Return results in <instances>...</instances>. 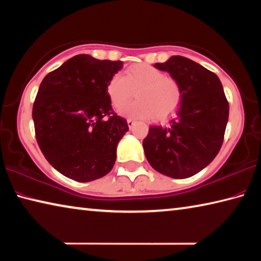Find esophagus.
I'll use <instances>...</instances> for the list:
<instances>
[{
	"mask_svg": "<svg viewBox=\"0 0 261 261\" xmlns=\"http://www.w3.org/2000/svg\"><path fill=\"white\" fill-rule=\"evenodd\" d=\"M126 122H127V125H129V127H130V129H131V127L132 126H134L135 125V120H132V118H127V120H126Z\"/></svg>",
	"mask_w": 261,
	"mask_h": 261,
	"instance_id": "34e87169",
	"label": "esophagus"
}]
</instances>
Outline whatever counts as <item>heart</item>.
Masks as SVG:
<instances>
[{
	"mask_svg": "<svg viewBox=\"0 0 261 261\" xmlns=\"http://www.w3.org/2000/svg\"><path fill=\"white\" fill-rule=\"evenodd\" d=\"M136 91L137 100L120 110L129 118H165L179 107L182 88L175 78L149 64H135L123 74H114L106 85L110 103L120 109Z\"/></svg>",
	"mask_w": 261,
	"mask_h": 261,
	"instance_id": "b5f03b06",
	"label": "heart"
}]
</instances>
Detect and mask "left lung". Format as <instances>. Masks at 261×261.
Listing matches in <instances>:
<instances>
[{
  "label": "left lung",
  "mask_w": 261,
  "mask_h": 261,
  "mask_svg": "<svg viewBox=\"0 0 261 261\" xmlns=\"http://www.w3.org/2000/svg\"><path fill=\"white\" fill-rule=\"evenodd\" d=\"M154 67L179 83L182 101L168 126H149L143 141L147 161L159 173L187 178L214 160L223 143L229 103L214 72L187 57L171 56Z\"/></svg>",
  "instance_id": "1"
}]
</instances>
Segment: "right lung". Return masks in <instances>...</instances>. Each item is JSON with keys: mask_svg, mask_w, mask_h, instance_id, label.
I'll use <instances>...</instances> for the list:
<instances>
[{"mask_svg": "<svg viewBox=\"0 0 261 261\" xmlns=\"http://www.w3.org/2000/svg\"><path fill=\"white\" fill-rule=\"evenodd\" d=\"M122 67V61L81 54L40 84L32 110L35 137L47 161L68 178L90 182L113 169L129 126L113 112L106 85Z\"/></svg>", "mask_w": 261, "mask_h": 261, "instance_id": "1", "label": "right lung"}]
</instances>
